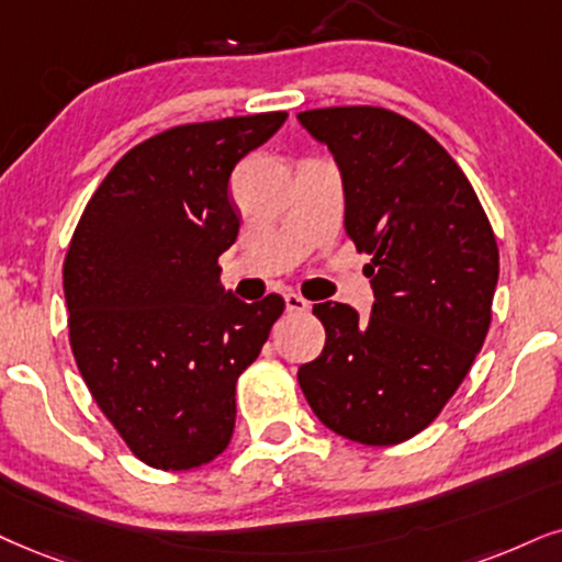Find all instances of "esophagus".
I'll return each instance as SVG.
<instances>
[{
	"instance_id": "34e87169",
	"label": "esophagus",
	"mask_w": 562,
	"mask_h": 562,
	"mask_svg": "<svg viewBox=\"0 0 562 562\" xmlns=\"http://www.w3.org/2000/svg\"><path fill=\"white\" fill-rule=\"evenodd\" d=\"M285 308L290 311V314H305V311H311V303L305 301L303 295L288 293V295H285Z\"/></svg>"
}]
</instances>
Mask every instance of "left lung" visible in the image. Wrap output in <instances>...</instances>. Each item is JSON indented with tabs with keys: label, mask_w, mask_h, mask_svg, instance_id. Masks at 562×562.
Wrapping results in <instances>:
<instances>
[{
	"label": "left lung",
	"mask_w": 562,
	"mask_h": 562,
	"mask_svg": "<svg viewBox=\"0 0 562 562\" xmlns=\"http://www.w3.org/2000/svg\"><path fill=\"white\" fill-rule=\"evenodd\" d=\"M297 122L329 147L345 194V231L373 254L368 318L314 305L322 355L297 368L326 428L392 446L436 420L487 337L498 244L472 183L428 132L373 105L316 109Z\"/></svg>",
	"instance_id": "left-lung-1"
}]
</instances>
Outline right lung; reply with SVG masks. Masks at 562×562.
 I'll list each match as a JSON object with an SVG mask.
<instances>
[{"mask_svg":"<svg viewBox=\"0 0 562 562\" xmlns=\"http://www.w3.org/2000/svg\"><path fill=\"white\" fill-rule=\"evenodd\" d=\"M288 113L173 126L132 147L85 207L64 259L69 342L92 400L155 470L223 453L236 381L280 318V295L244 303L220 285L238 238L233 168Z\"/></svg>","mask_w":562,"mask_h":562,"instance_id":"right-lung-1","label":"right lung"}]
</instances>
